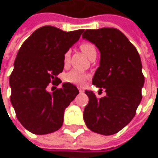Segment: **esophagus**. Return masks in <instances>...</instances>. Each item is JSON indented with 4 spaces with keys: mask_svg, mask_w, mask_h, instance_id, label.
Here are the masks:
<instances>
[{
    "mask_svg": "<svg viewBox=\"0 0 158 158\" xmlns=\"http://www.w3.org/2000/svg\"><path fill=\"white\" fill-rule=\"evenodd\" d=\"M78 89H79V91H80V93H82V92H83V89H82L81 88H79V87H78Z\"/></svg>",
    "mask_w": 158,
    "mask_h": 158,
    "instance_id": "34e87169",
    "label": "esophagus"
}]
</instances>
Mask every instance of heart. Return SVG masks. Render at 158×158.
Instances as JSON below:
<instances>
[{
  "label": "heart",
  "mask_w": 158,
  "mask_h": 158,
  "mask_svg": "<svg viewBox=\"0 0 158 158\" xmlns=\"http://www.w3.org/2000/svg\"><path fill=\"white\" fill-rule=\"evenodd\" d=\"M80 49L89 60H91L94 57H96L97 52H96V47L90 42H82L80 46ZM69 57H70V51L69 50L64 54V57H63V62L65 65H68V63L69 62ZM87 79H88V75L77 69H73L71 71L68 72L64 76V80L67 82L76 84V85L83 84Z\"/></svg>",
  "instance_id": "1"
}]
</instances>
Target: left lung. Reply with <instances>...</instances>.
<instances>
[{"label":"left lung","mask_w":158,"mask_h":158,"mask_svg":"<svg viewBox=\"0 0 158 158\" xmlns=\"http://www.w3.org/2000/svg\"><path fill=\"white\" fill-rule=\"evenodd\" d=\"M82 38L100 51V64L92 84L106 92L104 97L97 98L93 91L85 90L89 103L83 111V119L93 132L113 135L133 119L142 100L144 77L140 56L116 28L87 29Z\"/></svg>","instance_id":"left-lung-1"}]
</instances>
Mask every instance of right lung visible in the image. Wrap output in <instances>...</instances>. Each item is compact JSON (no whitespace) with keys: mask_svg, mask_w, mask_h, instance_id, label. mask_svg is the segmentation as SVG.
<instances>
[{"mask_svg":"<svg viewBox=\"0 0 158 158\" xmlns=\"http://www.w3.org/2000/svg\"><path fill=\"white\" fill-rule=\"evenodd\" d=\"M83 29L66 32L52 26L36 29L23 42L9 77L10 101L16 117L27 131L45 135L62 125L64 110L79 90L69 82L48 92L49 82L58 85L64 68V54L79 40Z\"/></svg>","mask_w":158,"mask_h":158,"instance_id":"right-lung-1","label":"right lung"}]
</instances>
